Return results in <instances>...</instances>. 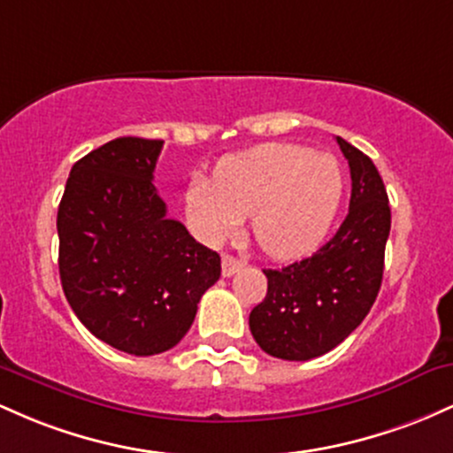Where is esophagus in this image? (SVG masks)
Instances as JSON below:
<instances>
[{"label": "esophagus", "instance_id": "obj_1", "mask_svg": "<svg viewBox=\"0 0 453 453\" xmlns=\"http://www.w3.org/2000/svg\"><path fill=\"white\" fill-rule=\"evenodd\" d=\"M242 265L243 263L240 261V258H235L233 254H225V257H222V276L231 278L233 273L240 272Z\"/></svg>", "mask_w": 453, "mask_h": 453}]
</instances>
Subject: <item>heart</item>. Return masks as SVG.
Here are the masks:
<instances>
[{
	"label": "heart",
	"instance_id": "heart-1",
	"mask_svg": "<svg viewBox=\"0 0 453 453\" xmlns=\"http://www.w3.org/2000/svg\"><path fill=\"white\" fill-rule=\"evenodd\" d=\"M342 171L327 154L269 143L228 156L213 181L195 175L186 188V216L207 243H220L252 216V235L273 258L310 254L327 235L340 201Z\"/></svg>",
	"mask_w": 453,
	"mask_h": 453
}]
</instances>
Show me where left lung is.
<instances>
[{
	"label": "left lung",
	"mask_w": 453,
	"mask_h": 453,
	"mask_svg": "<svg viewBox=\"0 0 453 453\" xmlns=\"http://www.w3.org/2000/svg\"><path fill=\"white\" fill-rule=\"evenodd\" d=\"M350 169L349 213L312 257L263 269L267 295L250 312V332L267 355L306 362L357 329L383 280L391 228L388 190L372 160L336 136Z\"/></svg>",
	"instance_id": "obj_1"
}]
</instances>
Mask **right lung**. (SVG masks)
I'll list each match as a JSON object with an SVG mask.
<instances>
[{"mask_svg":"<svg viewBox=\"0 0 453 453\" xmlns=\"http://www.w3.org/2000/svg\"><path fill=\"white\" fill-rule=\"evenodd\" d=\"M162 143L121 136L70 171L58 210L59 278L96 338L124 353L158 355L186 336L220 257L166 218L151 184Z\"/></svg>","mask_w":453,"mask_h":453,"instance_id":"1","label":"right lung"}]
</instances>
